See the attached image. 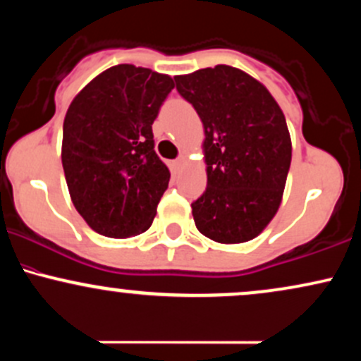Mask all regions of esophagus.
<instances>
[{"label":"esophagus","instance_id":"1","mask_svg":"<svg viewBox=\"0 0 361 361\" xmlns=\"http://www.w3.org/2000/svg\"><path fill=\"white\" fill-rule=\"evenodd\" d=\"M185 164H186V157H185V156L178 157V159H176V168H178V169H183Z\"/></svg>","mask_w":361,"mask_h":361}]
</instances>
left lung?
Returning a JSON list of instances; mask_svg holds the SVG:
<instances>
[{"instance_id": "left-lung-1", "label": "left lung", "mask_w": 361, "mask_h": 361, "mask_svg": "<svg viewBox=\"0 0 361 361\" xmlns=\"http://www.w3.org/2000/svg\"><path fill=\"white\" fill-rule=\"evenodd\" d=\"M205 128L207 188L192 204L197 229L222 244L246 243L279 210L292 161L285 115L270 91L219 64L176 76Z\"/></svg>"}]
</instances>
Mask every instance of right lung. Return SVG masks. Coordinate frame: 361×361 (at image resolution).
<instances>
[{
	"mask_svg": "<svg viewBox=\"0 0 361 361\" xmlns=\"http://www.w3.org/2000/svg\"><path fill=\"white\" fill-rule=\"evenodd\" d=\"M175 82L132 64L98 74L76 94L62 127V168L86 224L106 238L151 227L169 169L154 151L152 123Z\"/></svg>",
	"mask_w": 361,
	"mask_h": 361,
	"instance_id": "right-lung-1",
	"label": "right lung"
}]
</instances>
